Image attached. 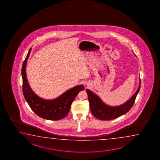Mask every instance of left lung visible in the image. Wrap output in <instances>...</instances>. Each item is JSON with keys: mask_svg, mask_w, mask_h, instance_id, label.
<instances>
[{"mask_svg": "<svg viewBox=\"0 0 160 160\" xmlns=\"http://www.w3.org/2000/svg\"><path fill=\"white\" fill-rule=\"evenodd\" d=\"M141 87V79L138 89L130 99L121 105L111 106L104 103L100 98L89 89H86L90 110L96 118L101 120L114 119L126 114L132 108Z\"/></svg>", "mask_w": 160, "mask_h": 160, "instance_id": "1", "label": "left lung"}]
</instances>
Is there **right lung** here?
<instances>
[{
    "label": "right lung",
    "mask_w": 160,
    "mask_h": 160,
    "mask_svg": "<svg viewBox=\"0 0 160 160\" xmlns=\"http://www.w3.org/2000/svg\"><path fill=\"white\" fill-rule=\"evenodd\" d=\"M31 51V48L28 51L22 67V89L24 98L31 108L38 117L49 120L62 119L67 115L72 102L79 92L84 90V86L83 84L76 86L53 100H45L40 98L31 89L27 78L26 69Z\"/></svg>",
    "instance_id": "right-lung-1"
}]
</instances>
